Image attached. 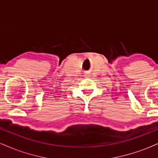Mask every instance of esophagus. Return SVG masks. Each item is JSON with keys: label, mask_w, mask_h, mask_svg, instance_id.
<instances>
[{"label": "esophagus", "mask_w": 158, "mask_h": 158, "mask_svg": "<svg viewBox=\"0 0 158 158\" xmlns=\"http://www.w3.org/2000/svg\"><path fill=\"white\" fill-rule=\"evenodd\" d=\"M89 77V75H86V76H85V77Z\"/></svg>", "instance_id": "esophagus-1"}]
</instances>
